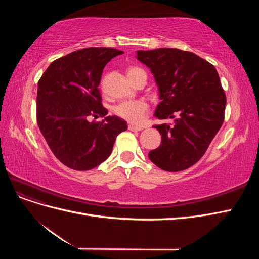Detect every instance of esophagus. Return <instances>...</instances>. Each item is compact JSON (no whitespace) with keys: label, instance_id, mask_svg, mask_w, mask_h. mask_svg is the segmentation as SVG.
Here are the masks:
<instances>
[{"label":"esophagus","instance_id":"34e87169","mask_svg":"<svg viewBox=\"0 0 259 259\" xmlns=\"http://www.w3.org/2000/svg\"><path fill=\"white\" fill-rule=\"evenodd\" d=\"M143 128H144L143 126H138V125H133V124L128 125V130L133 131V132H139V131H142Z\"/></svg>","mask_w":259,"mask_h":259}]
</instances>
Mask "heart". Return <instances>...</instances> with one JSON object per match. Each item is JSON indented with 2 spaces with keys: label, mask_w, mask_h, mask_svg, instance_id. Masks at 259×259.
<instances>
[{
  "label": "heart",
  "mask_w": 259,
  "mask_h": 259,
  "mask_svg": "<svg viewBox=\"0 0 259 259\" xmlns=\"http://www.w3.org/2000/svg\"><path fill=\"white\" fill-rule=\"evenodd\" d=\"M143 71L144 70L139 67H131L127 70V74L128 76H132ZM147 111L148 104L142 99L124 100L114 107V113L117 116L122 117L125 121L135 124H139L140 122H143L147 114Z\"/></svg>",
  "instance_id": "heart-1"
}]
</instances>
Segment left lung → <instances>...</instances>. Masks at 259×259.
<instances>
[{
  "instance_id": "1",
  "label": "left lung",
  "mask_w": 259,
  "mask_h": 259,
  "mask_svg": "<svg viewBox=\"0 0 259 259\" xmlns=\"http://www.w3.org/2000/svg\"><path fill=\"white\" fill-rule=\"evenodd\" d=\"M137 59L150 68L159 88L161 101L154 115L174 120L153 126L162 142L149 159L167 171L189 168L204 155L224 122L226 94L216 69L178 49L137 51Z\"/></svg>"
}]
</instances>
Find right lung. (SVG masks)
Listing matches in <instances>:
<instances>
[{"mask_svg":"<svg viewBox=\"0 0 259 259\" xmlns=\"http://www.w3.org/2000/svg\"><path fill=\"white\" fill-rule=\"evenodd\" d=\"M122 51L88 48L54 60L37 84L36 121L54 155L66 166L89 170L106 161L127 124L107 116L98 90L107 62ZM105 117L100 122L92 117Z\"/></svg>","mask_w":259,"mask_h":259,"instance_id":"right-lung-1","label":"right lung"}]
</instances>
